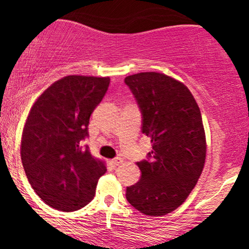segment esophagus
I'll use <instances>...</instances> for the list:
<instances>
[{"label": "esophagus", "instance_id": "obj_1", "mask_svg": "<svg viewBox=\"0 0 249 249\" xmlns=\"http://www.w3.org/2000/svg\"><path fill=\"white\" fill-rule=\"evenodd\" d=\"M122 163H124V160L121 158H117V159H113L111 160V164L113 166H118V165H121Z\"/></svg>", "mask_w": 249, "mask_h": 249}]
</instances>
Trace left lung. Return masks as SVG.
I'll return each instance as SVG.
<instances>
[{"mask_svg": "<svg viewBox=\"0 0 249 249\" xmlns=\"http://www.w3.org/2000/svg\"><path fill=\"white\" fill-rule=\"evenodd\" d=\"M142 115V134L151 138L149 161L137 162L139 181L127 187V200L145 215L162 216L181 205L202 175L206 137L202 114L181 81L160 72L124 78Z\"/></svg>", "mask_w": 249, "mask_h": 249, "instance_id": "8db88e82", "label": "left lung"}]
</instances>
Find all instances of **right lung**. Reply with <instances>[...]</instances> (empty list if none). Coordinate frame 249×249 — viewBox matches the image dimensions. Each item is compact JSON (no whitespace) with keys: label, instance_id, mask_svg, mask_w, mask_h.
Listing matches in <instances>:
<instances>
[{"label":"right lung","instance_id":"add662e5","mask_svg":"<svg viewBox=\"0 0 249 249\" xmlns=\"http://www.w3.org/2000/svg\"><path fill=\"white\" fill-rule=\"evenodd\" d=\"M108 84V77L67 76L30 108L20 146L22 166L35 193L53 209L72 212L86 206L107 172L105 163L81 148V142Z\"/></svg>","mask_w":249,"mask_h":249}]
</instances>
